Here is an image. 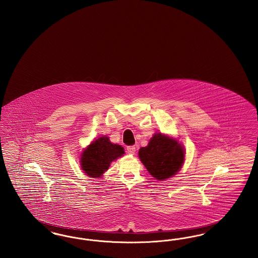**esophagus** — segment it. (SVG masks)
<instances>
[{"instance_id": "34e87169", "label": "esophagus", "mask_w": 258, "mask_h": 258, "mask_svg": "<svg viewBox=\"0 0 258 258\" xmlns=\"http://www.w3.org/2000/svg\"><path fill=\"white\" fill-rule=\"evenodd\" d=\"M136 148L135 146H128V147H126V152H127V154H130V155H135V150Z\"/></svg>"}]
</instances>
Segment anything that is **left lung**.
Returning <instances> with one entry per match:
<instances>
[{"mask_svg":"<svg viewBox=\"0 0 258 258\" xmlns=\"http://www.w3.org/2000/svg\"><path fill=\"white\" fill-rule=\"evenodd\" d=\"M139 159L149 173L159 181L171 178L183 166L184 147L174 138L156 134L150 139L148 146L140 148Z\"/></svg>","mask_w":258,"mask_h":258,"instance_id":"1","label":"left lung"}]
</instances>
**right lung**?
<instances>
[{"label": "right lung", "mask_w": 258, "mask_h": 258, "mask_svg": "<svg viewBox=\"0 0 258 258\" xmlns=\"http://www.w3.org/2000/svg\"><path fill=\"white\" fill-rule=\"evenodd\" d=\"M124 154L123 148L111 143L107 136H101L94 140L81 154V168L92 177H100L106 171L113 160L121 158Z\"/></svg>", "instance_id": "right-lung-1"}]
</instances>
